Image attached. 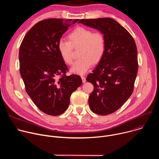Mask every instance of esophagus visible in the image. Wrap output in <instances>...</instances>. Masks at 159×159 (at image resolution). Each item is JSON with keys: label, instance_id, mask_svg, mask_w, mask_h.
I'll return each mask as SVG.
<instances>
[{"label": "esophagus", "instance_id": "esophagus-1", "mask_svg": "<svg viewBox=\"0 0 159 159\" xmlns=\"http://www.w3.org/2000/svg\"><path fill=\"white\" fill-rule=\"evenodd\" d=\"M81 78H82V82H83V83H85V82H86V79H85V77H84V76H82Z\"/></svg>", "mask_w": 159, "mask_h": 159}]
</instances>
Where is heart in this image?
Wrapping results in <instances>:
<instances>
[{"label":"heart","mask_w":159,"mask_h":159,"mask_svg":"<svg viewBox=\"0 0 159 159\" xmlns=\"http://www.w3.org/2000/svg\"><path fill=\"white\" fill-rule=\"evenodd\" d=\"M69 41L60 39L58 43V50L63 60L68 64L73 63V48L80 47L79 57L72 67L71 72L83 75L92 66L102 59L106 50V39L100 32L93 33L84 27H78L68 36Z\"/></svg>","instance_id":"b5f03b06"}]
</instances>
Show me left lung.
<instances>
[{"label": "left lung", "mask_w": 159, "mask_h": 159, "mask_svg": "<svg viewBox=\"0 0 159 159\" xmlns=\"http://www.w3.org/2000/svg\"><path fill=\"white\" fill-rule=\"evenodd\" d=\"M79 23L99 30L105 37V53L86 80L94 85L89 98L90 109L99 115L111 114L133 93L139 68L136 43L113 19H80Z\"/></svg>", "instance_id": "obj_1"}]
</instances>
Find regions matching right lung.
I'll list each match as a JSON object with an SVG mask.
<instances>
[{"label": "right lung", "instance_id": "obj_1", "mask_svg": "<svg viewBox=\"0 0 159 159\" xmlns=\"http://www.w3.org/2000/svg\"><path fill=\"white\" fill-rule=\"evenodd\" d=\"M78 20H41L30 29L20 44L19 70L26 91L35 105L48 115L63 113L69 107L71 94L82 83L79 75H66L68 67L57 47L63 34Z\"/></svg>", "mask_w": 159, "mask_h": 159}]
</instances>
